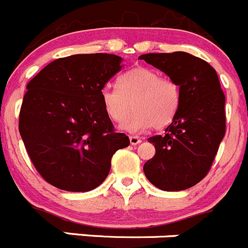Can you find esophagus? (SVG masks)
Instances as JSON below:
<instances>
[{
	"instance_id": "obj_1",
	"label": "esophagus",
	"mask_w": 248,
	"mask_h": 248,
	"mask_svg": "<svg viewBox=\"0 0 248 248\" xmlns=\"http://www.w3.org/2000/svg\"><path fill=\"white\" fill-rule=\"evenodd\" d=\"M129 140H130L131 145H138V144L141 143V139H140L139 137H135V135H131V137H129Z\"/></svg>"
}]
</instances>
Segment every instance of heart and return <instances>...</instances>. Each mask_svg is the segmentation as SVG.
Wrapping results in <instances>:
<instances>
[{
	"mask_svg": "<svg viewBox=\"0 0 248 248\" xmlns=\"http://www.w3.org/2000/svg\"><path fill=\"white\" fill-rule=\"evenodd\" d=\"M100 99L107 115L117 124L125 123L134 108L135 114L124 128L140 133L171 123L179 108L180 89L154 69L135 67L119 77L118 88L105 87Z\"/></svg>",
	"mask_w": 248,
	"mask_h": 248,
	"instance_id": "1",
	"label": "heart"
}]
</instances>
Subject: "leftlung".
<instances>
[{"label":"left lung","instance_id":"1","mask_svg":"<svg viewBox=\"0 0 248 248\" xmlns=\"http://www.w3.org/2000/svg\"><path fill=\"white\" fill-rule=\"evenodd\" d=\"M176 83L179 108L164 135L149 138L155 155L144 165L151 184L164 191H181L207 175L226 131L225 94L216 71L186 52L140 56Z\"/></svg>","mask_w":248,"mask_h":248}]
</instances>
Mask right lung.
<instances>
[{"label": "right lung", "instance_id": "add662e5", "mask_svg": "<svg viewBox=\"0 0 248 248\" xmlns=\"http://www.w3.org/2000/svg\"><path fill=\"white\" fill-rule=\"evenodd\" d=\"M122 57L74 54L46 65L27 84L19 134L34 168L50 185L84 192L108 176L114 153L130 144L103 108L105 83Z\"/></svg>", "mask_w": 248, "mask_h": 248}]
</instances>
